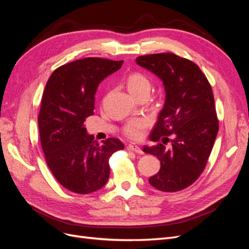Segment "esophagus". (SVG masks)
<instances>
[{
	"mask_svg": "<svg viewBox=\"0 0 249 249\" xmlns=\"http://www.w3.org/2000/svg\"><path fill=\"white\" fill-rule=\"evenodd\" d=\"M126 148H127V150H130V152H135V153H137V154H139V155H142V154H143L142 149H141L139 146L135 145V144H129V145H127Z\"/></svg>",
	"mask_w": 249,
	"mask_h": 249,
	"instance_id": "obj_1",
	"label": "esophagus"
}]
</instances>
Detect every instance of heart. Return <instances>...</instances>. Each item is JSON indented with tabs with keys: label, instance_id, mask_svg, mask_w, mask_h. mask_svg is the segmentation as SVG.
Listing matches in <instances>:
<instances>
[{
	"label": "heart",
	"instance_id": "heart-1",
	"mask_svg": "<svg viewBox=\"0 0 249 249\" xmlns=\"http://www.w3.org/2000/svg\"><path fill=\"white\" fill-rule=\"evenodd\" d=\"M126 88L129 92L136 99L143 96H149L152 90V83L148 77L142 72H133L126 79ZM146 124L143 119H133L127 122L124 126V134L127 138L137 140L141 138L142 131Z\"/></svg>",
	"mask_w": 249,
	"mask_h": 249
}]
</instances>
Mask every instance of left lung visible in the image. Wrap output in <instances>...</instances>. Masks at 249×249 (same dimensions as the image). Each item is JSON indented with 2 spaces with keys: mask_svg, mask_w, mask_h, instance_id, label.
<instances>
[{
  "mask_svg": "<svg viewBox=\"0 0 249 249\" xmlns=\"http://www.w3.org/2000/svg\"><path fill=\"white\" fill-rule=\"evenodd\" d=\"M136 62L163 81L166 93L150 133V140L158 144L143 148L161 163L148 182L163 192L183 190L205 169L218 133L212 87L196 64L172 53L139 56Z\"/></svg>",
  "mask_w": 249,
  "mask_h": 249,
  "instance_id": "left-lung-1",
  "label": "left lung"
}]
</instances>
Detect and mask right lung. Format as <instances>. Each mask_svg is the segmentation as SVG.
Segmentation results:
<instances>
[{"instance_id":"add662e5","label":"right lung","mask_w":249,"mask_h":249,"mask_svg":"<svg viewBox=\"0 0 249 249\" xmlns=\"http://www.w3.org/2000/svg\"><path fill=\"white\" fill-rule=\"evenodd\" d=\"M124 61L90 57L53 71L42 94L38 115L41 147L49 168L67 190L88 194L106 185L109 159L123 142H99L88 135L85 119L93 115L97 86Z\"/></svg>"}]
</instances>
